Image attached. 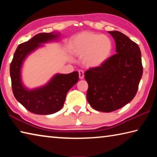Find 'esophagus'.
Instances as JSON below:
<instances>
[{
	"label": "esophagus",
	"mask_w": 157,
	"mask_h": 157,
	"mask_svg": "<svg viewBox=\"0 0 157 157\" xmlns=\"http://www.w3.org/2000/svg\"><path fill=\"white\" fill-rule=\"evenodd\" d=\"M78 73H79V79H83L84 78V71H82V70H79L78 71Z\"/></svg>",
	"instance_id": "esophagus-1"
}]
</instances>
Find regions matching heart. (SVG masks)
Here are the masks:
<instances>
[{
  "label": "heart",
  "instance_id": "1",
  "mask_svg": "<svg viewBox=\"0 0 157 157\" xmlns=\"http://www.w3.org/2000/svg\"><path fill=\"white\" fill-rule=\"evenodd\" d=\"M71 52L78 57H84L83 63L88 67H99L109 59L113 44L105 34L84 32L71 40Z\"/></svg>",
  "mask_w": 157,
  "mask_h": 157
}]
</instances>
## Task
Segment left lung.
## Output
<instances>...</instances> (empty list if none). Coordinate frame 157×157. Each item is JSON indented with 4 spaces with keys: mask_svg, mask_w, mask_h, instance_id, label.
Instances as JSON below:
<instances>
[{
    "mask_svg": "<svg viewBox=\"0 0 157 157\" xmlns=\"http://www.w3.org/2000/svg\"><path fill=\"white\" fill-rule=\"evenodd\" d=\"M109 33L115 39L116 54L84 73L89 85L87 100L94 109L102 112L118 109L132 100L143 75L139 46L121 32Z\"/></svg>",
    "mask_w": 157,
    "mask_h": 157,
    "instance_id": "8db88e82",
    "label": "left lung"
}]
</instances>
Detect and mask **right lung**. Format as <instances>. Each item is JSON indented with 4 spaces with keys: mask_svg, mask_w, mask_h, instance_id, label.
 Here are the masks:
<instances>
[{
    "mask_svg": "<svg viewBox=\"0 0 157 157\" xmlns=\"http://www.w3.org/2000/svg\"><path fill=\"white\" fill-rule=\"evenodd\" d=\"M52 33H40L30 40L18 45L10 64V77L13 94L26 109L39 115H48L59 111L64 104L68 91L78 81V72L57 74L48 84L41 88L28 91L21 80V68L28 54L45 43L56 38Z\"/></svg>",
    "mask_w": 157,
    "mask_h": 157,
    "instance_id": "add662e5",
    "label": "right lung"
}]
</instances>
